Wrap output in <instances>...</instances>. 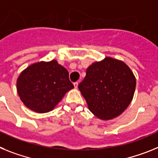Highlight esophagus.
Wrapping results in <instances>:
<instances>
[{
    "label": "esophagus",
    "instance_id": "34e87169",
    "mask_svg": "<svg viewBox=\"0 0 158 158\" xmlns=\"http://www.w3.org/2000/svg\"><path fill=\"white\" fill-rule=\"evenodd\" d=\"M73 84H74V87H75V88L77 89L78 88V85H79V83H78L77 82H75V83H74Z\"/></svg>",
    "mask_w": 158,
    "mask_h": 158
}]
</instances>
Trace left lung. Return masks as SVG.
Returning a JSON list of instances; mask_svg holds the SVG:
<instances>
[{
	"label": "left lung",
	"instance_id": "8db88e82",
	"mask_svg": "<svg viewBox=\"0 0 158 158\" xmlns=\"http://www.w3.org/2000/svg\"><path fill=\"white\" fill-rule=\"evenodd\" d=\"M136 78L122 60L106 57L90 64L79 90L88 109L101 120L123 114L134 98Z\"/></svg>",
	"mask_w": 158,
	"mask_h": 158
}]
</instances>
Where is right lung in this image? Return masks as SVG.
<instances>
[{"mask_svg": "<svg viewBox=\"0 0 158 158\" xmlns=\"http://www.w3.org/2000/svg\"><path fill=\"white\" fill-rule=\"evenodd\" d=\"M73 88L68 70L56 60L31 64L16 79V90L21 102L40 114L52 111Z\"/></svg>", "mask_w": 158, "mask_h": 158, "instance_id": "1", "label": "right lung"}]
</instances>
